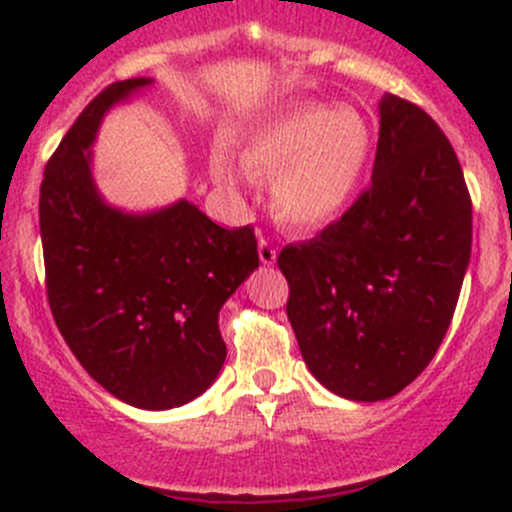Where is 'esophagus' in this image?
Masks as SVG:
<instances>
[{
    "instance_id": "esophagus-1",
    "label": "esophagus",
    "mask_w": 512,
    "mask_h": 512,
    "mask_svg": "<svg viewBox=\"0 0 512 512\" xmlns=\"http://www.w3.org/2000/svg\"><path fill=\"white\" fill-rule=\"evenodd\" d=\"M257 252H260L262 265H275V262H277V250L267 240H260V245H257Z\"/></svg>"
}]
</instances>
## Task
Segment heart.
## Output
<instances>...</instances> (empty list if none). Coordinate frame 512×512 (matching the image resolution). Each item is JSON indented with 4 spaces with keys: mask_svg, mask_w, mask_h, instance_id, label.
I'll return each mask as SVG.
<instances>
[{
    "mask_svg": "<svg viewBox=\"0 0 512 512\" xmlns=\"http://www.w3.org/2000/svg\"><path fill=\"white\" fill-rule=\"evenodd\" d=\"M371 128L354 108L292 101L267 113L245 133L240 168L270 180L272 215L292 232H322L354 203L371 158ZM213 178L232 183L235 163L223 148L210 158Z\"/></svg>",
    "mask_w": 512,
    "mask_h": 512,
    "instance_id": "1",
    "label": "heart"
}]
</instances>
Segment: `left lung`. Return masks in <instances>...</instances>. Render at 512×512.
I'll return each mask as SVG.
<instances>
[{
  "instance_id": "obj_1",
  "label": "left lung",
  "mask_w": 512,
  "mask_h": 512,
  "mask_svg": "<svg viewBox=\"0 0 512 512\" xmlns=\"http://www.w3.org/2000/svg\"><path fill=\"white\" fill-rule=\"evenodd\" d=\"M379 116L369 190L277 257L304 364L349 401L391 399L426 369L471 262V195L448 138L399 96L384 94Z\"/></svg>"
}]
</instances>
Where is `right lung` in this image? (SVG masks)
<instances>
[{"label": "right lung", "instance_id": "1", "mask_svg": "<svg viewBox=\"0 0 512 512\" xmlns=\"http://www.w3.org/2000/svg\"><path fill=\"white\" fill-rule=\"evenodd\" d=\"M151 84L116 81L76 118L46 163L39 227L49 307L71 352L123 404L165 411L218 379L220 307L260 257L252 227L225 230L185 198L128 213L98 193L103 116Z\"/></svg>", "mask_w": 512, "mask_h": 512}]
</instances>
